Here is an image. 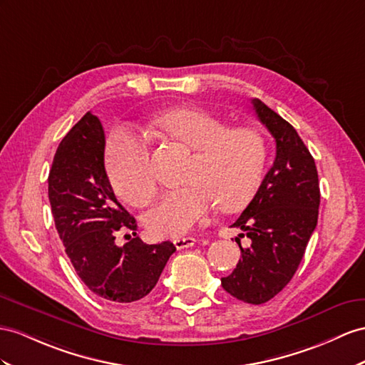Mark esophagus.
<instances>
[{"instance_id": "1", "label": "esophagus", "mask_w": 365, "mask_h": 365, "mask_svg": "<svg viewBox=\"0 0 365 365\" xmlns=\"http://www.w3.org/2000/svg\"><path fill=\"white\" fill-rule=\"evenodd\" d=\"M174 245L177 250H185V248H191L195 245V239L194 237H180L174 240Z\"/></svg>"}]
</instances>
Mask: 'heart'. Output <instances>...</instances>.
Wrapping results in <instances>:
<instances>
[{"mask_svg": "<svg viewBox=\"0 0 365 365\" xmlns=\"http://www.w3.org/2000/svg\"><path fill=\"white\" fill-rule=\"evenodd\" d=\"M155 125L175 142L192 149L186 185L166 192L143 223L154 237H180L207 220L219 202L236 210L256 194L265 170V140L248 126L228 128L223 118L195 108H177L155 117ZM106 170L112 188L133 207H145L157 182L145 140L126 128L108 138Z\"/></svg>", "mask_w": 365, "mask_h": 365, "instance_id": "obj_1", "label": "heart"}]
</instances>
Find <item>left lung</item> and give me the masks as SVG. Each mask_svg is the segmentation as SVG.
<instances>
[{"label": "left lung", "mask_w": 365, "mask_h": 365, "mask_svg": "<svg viewBox=\"0 0 365 365\" xmlns=\"http://www.w3.org/2000/svg\"><path fill=\"white\" fill-rule=\"evenodd\" d=\"M257 118L276 140V158L253 200L231 227L251 239L239 264L222 277L227 293L248 304H264L292 280L304 257L319 214V180L314 158L296 129L259 98Z\"/></svg>", "instance_id": "8db88e82"}]
</instances>
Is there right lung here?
<instances>
[{
  "instance_id": "1",
  "label": "right lung",
  "mask_w": 365,
  "mask_h": 365,
  "mask_svg": "<svg viewBox=\"0 0 365 365\" xmlns=\"http://www.w3.org/2000/svg\"><path fill=\"white\" fill-rule=\"evenodd\" d=\"M105 130L91 112L61 140L49 171L55 228L78 277L97 296L134 302L155 287L175 251L170 240L146 245L138 236L123 247L118 230L135 235V219L121 207L105 168Z\"/></svg>"
}]
</instances>
